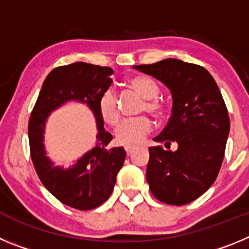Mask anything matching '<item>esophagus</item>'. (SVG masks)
Returning <instances> with one entry per match:
<instances>
[{
  "mask_svg": "<svg viewBox=\"0 0 249 249\" xmlns=\"http://www.w3.org/2000/svg\"><path fill=\"white\" fill-rule=\"evenodd\" d=\"M124 149H126V153H127V156H131V153H132V152H133V149H135V147L127 146V147H124Z\"/></svg>",
  "mask_w": 249,
  "mask_h": 249,
  "instance_id": "esophagus-1",
  "label": "esophagus"
}]
</instances>
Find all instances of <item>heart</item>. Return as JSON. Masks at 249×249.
<instances>
[{
	"instance_id": "b5f03b06",
	"label": "heart",
	"mask_w": 249,
	"mask_h": 249,
	"mask_svg": "<svg viewBox=\"0 0 249 249\" xmlns=\"http://www.w3.org/2000/svg\"><path fill=\"white\" fill-rule=\"evenodd\" d=\"M132 89L137 91L146 102L143 105V111L149 112L156 117H160L164 113L163 103L157 100L160 89L155 80L144 74L132 77L128 81ZM98 111L101 117L106 123L111 126L118 124L121 120V112L118 107L117 94L113 89H107L101 93L98 100ZM152 122L146 116L136 118H127L121 123L116 129V141L122 146H138L146 140L152 131Z\"/></svg>"
}]
</instances>
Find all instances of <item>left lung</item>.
<instances>
[{"mask_svg":"<svg viewBox=\"0 0 249 249\" xmlns=\"http://www.w3.org/2000/svg\"><path fill=\"white\" fill-rule=\"evenodd\" d=\"M172 93V116L155 138L178 144L175 152L149 147L146 179L158 201L183 206L201 197L218 176L230 133V116L218 86L206 68L176 58L133 66Z\"/></svg>","mask_w":249,"mask_h":249,"instance_id":"obj_1","label":"left lung"}]
</instances>
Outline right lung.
<instances>
[{"label":"right lung","mask_w":249,"mask_h":249,"mask_svg":"<svg viewBox=\"0 0 249 249\" xmlns=\"http://www.w3.org/2000/svg\"><path fill=\"white\" fill-rule=\"evenodd\" d=\"M112 74V68L85 62L54 68L46 77L28 122L31 158L39 179L59 202L76 210H93L108 199L126 158L123 147H107L112 135L103 127L98 111V100L111 86ZM70 100L85 103L91 109L99 132L96 146L65 169L47 157L43 133L50 112Z\"/></svg>","instance_id":"1"}]
</instances>
